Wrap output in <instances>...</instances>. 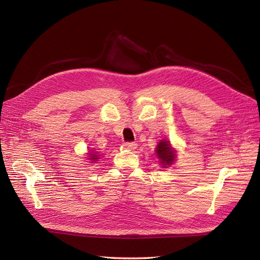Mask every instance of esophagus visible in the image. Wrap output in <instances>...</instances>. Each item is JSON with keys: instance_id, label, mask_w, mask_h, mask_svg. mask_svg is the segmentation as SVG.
<instances>
[{"instance_id": "34e87169", "label": "esophagus", "mask_w": 260, "mask_h": 260, "mask_svg": "<svg viewBox=\"0 0 260 260\" xmlns=\"http://www.w3.org/2000/svg\"><path fill=\"white\" fill-rule=\"evenodd\" d=\"M123 146L127 149H135V148H137V143L136 142H125V143H123Z\"/></svg>"}]
</instances>
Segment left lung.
Segmentation results:
<instances>
[{
  "mask_svg": "<svg viewBox=\"0 0 260 260\" xmlns=\"http://www.w3.org/2000/svg\"><path fill=\"white\" fill-rule=\"evenodd\" d=\"M156 155L160 159L161 161L160 164H162L164 166H166V165H171L176 158L175 151L171 148L169 142L166 140H161L158 143V145H157Z\"/></svg>",
  "mask_w": 260,
  "mask_h": 260,
  "instance_id": "8db88e82",
  "label": "left lung"
}]
</instances>
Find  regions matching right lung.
I'll return each instance as SVG.
<instances>
[{
    "mask_svg": "<svg viewBox=\"0 0 260 260\" xmlns=\"http://www.w3.org/2000/svg\"><path fill=\"white\" fill-rule=\"evenodd\" d=\"M91 155V160H96V159H99L98 158V155H95V154H90Z\"/></svg>",
    "mask_w": 260,
    "mask_h": 260,
    "instance_id": "add662e5",
    "label": "right lung"
}]
</instances>
